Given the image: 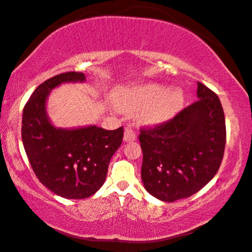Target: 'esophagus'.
Returning a JSON list of instances; mask_svg holds the SVG:
<instances>
[{
    "instance_id": "esophagus-1",
    "label": "esophagus",
    "mask_w": 252,
    "mask_h": 252,
    "mask_svg": "<svg viewBox=\"0 0 252 252\" xmlns=\"http://www.w3.org/2000/svg\"><path fill=\"white\" fill-rule=\"evenodd\" d=\"M137 138V135H136V131L131 126H127L125 128V133H124V140L125 142H134V140Z\"/></svg>"
}]
</instances>
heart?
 Segmentation results:
<instances>
[{"mask_svg": "<svg viewBox=\"0 0 252 252\" xmlns=\"http://www.w3.org/2000/svg\"><path fill=\"white\" fill-rule=\"evenodd\" d=\"M119 107L127 114L140 109L143 119L149 124L162 123L173 117L184 104V93L180 90L168 91L159 84H145L122 88L115 95Z\"/></svg>", "mask_w": 252, "mask_h": 252, "instance_id": "heart-1", "label": "heart"}]
</instances>
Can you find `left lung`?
I'll list each match as a JSON object with an SVG mask.
<instances>
[{
	"instance_id": "left-lung-1",
	"label": "left lung",
	"mask_w": 252,
	"mask_h": 252,
	"mask_svg": "<svg viewBox=\"0 0 252 252\" xmlns=\"http://www.w3.org/2000/svg\"><path fill=\"white\" fill-rule=\"evenodd\" d=\"M198 99L169 121L142 127V179L162 201L192 196L217 174L226 146V122L219 97L198 82Z\"/></svg>"
}]
</instances>
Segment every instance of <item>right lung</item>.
<instances>
[{
	"instance_id": "obj_1",
	"label": "right lung",
	"mask_w": 252,
	"mask_h": 252,
	"mask_svg": "<svg viewBox=\"0 0 252 252\" xmlns=\"http://www.w3.org/2000/svg\"><path fill=\"white\" fill-rule=\"evenodd\" d=\"M84 81L85 75L79 72L48 78L33 92L22 117V140L34 174L51 191L67 199H84L103 186L124 135L123 127L63 129L52 125L46 114L50 92L62 83Z\"/></svg>"
}]
</instances>
